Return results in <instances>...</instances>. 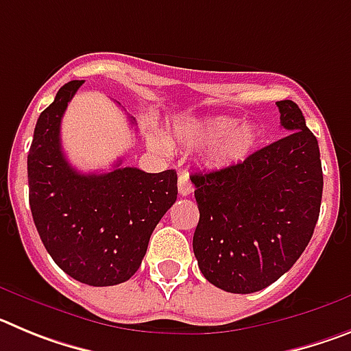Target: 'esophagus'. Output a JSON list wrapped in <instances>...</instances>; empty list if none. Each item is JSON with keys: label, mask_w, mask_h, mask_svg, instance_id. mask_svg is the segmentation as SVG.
I'll return each mask as SVG.
<instances>
[{"label": "esophagus", "mask_w": 351, "mask_h": 351, "mask_svg": "<svg viewBox=\"0 0 351 351\" xmlns=\"http://www.w3.org/2000/svg\"><path fill=\"white\" fill-rule=\"evenodd\" d=\"M178 190H179V195H182V197H188V195H191V191H193V184H191L190 178H188V173L186 172L179 173Z\"/></svg>", "instance_id": "esophagus-1"}]
</instances>
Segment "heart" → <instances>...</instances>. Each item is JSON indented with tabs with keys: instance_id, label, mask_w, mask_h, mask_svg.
<instances>
[{
	"instance_id": "1",
	"label": "heart",
	"mask_w": 351,
	"mask_h": 351,
	"mask_svg": "<svg viewBox=\"0 0 351 351\" xmlns=\"http://www.w3.org/2000/svg\"><path fill=\"white\" fill-rule=\"evenodd\" d=\"M173 138L182 145L209 147L210 165L230 167L246 160L260 141V132L251 123H237L235 117L213 116L202 119H182L173 125ZM160 149H169L163 138L156 141Z\"/></svg>"
}]
</instances>
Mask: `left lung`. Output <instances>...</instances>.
I'll return each mask as SVG.
<instances>
[{"label": "left lung", "instance_id": "1", "mask_svg": "<svg viewBox=\"0 0 351 351\" xmlns=\"http://www.w3.org/2000/svg\"><path fill=\"white\" fill-rule=\"evenodd\" d=\"M287 137L241 163L190 176L200 219L193 253L204 278L230 293L280 280L309 244L320 214L318 141L299 105L276 101Z\"/></svg>", "mask_w": 351, "mask_h": 351}]
</instances>
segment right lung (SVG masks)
Wrapping results in <instances>:
<instances>
[{
  "mask_svg": "<svg viewBox=\"0 0 351 351\" xmlns=\"http://www.w3.org/2000/svg\"><path fill=\"white\" fill-rule=\"evenodd\" d=\"M82 84H64L36 121L27 153L29 207L60 269L80 283L112 287L141 267L149 237L178 198V173L121 169V161L112 172H77L64 156L60 130Z\"/></svg>",
  "mask_w": 351,
  "mask_h": 351,
  "instance_id": "1",
  "label": "right lung"
}]
</instances>
